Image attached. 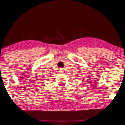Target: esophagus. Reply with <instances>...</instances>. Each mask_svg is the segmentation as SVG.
I'll return each instance as SVG.
<instances>
[{
	"label": "esophagus",
	"mask_w": 125,
	"mask_h": 125,
	"mask_svg": "<svg viewBox=\"0 0 125 125\" xmlns=\"http://www.w3.org/2000/svg\"><path fill=\"white\" fill-rule=\"evenodd\" d=\"M60 70L61 71V72H62V71H63V68H60Z\"/></svg>",
	"instance_id": "34e87169"
}]
</instances>
